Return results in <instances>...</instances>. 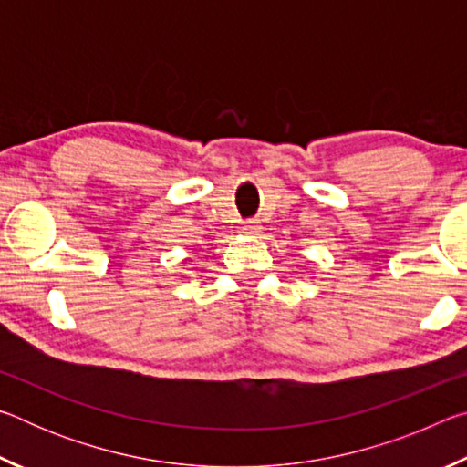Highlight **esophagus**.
<instances>
[{
	"label": "esophagus",
	"mask_w": 467,
	"mask_h": 467,
	"mask_svg": "<svg viewBox=\"0 0 467 467\" xmlns=\"http://www.w3.org/2000/svg\"><path fill=\"white\" fill-rule=\"evenodd\" d=\"M243 233L244 234H259V233H262V224H259L257 220H247V223H244V226H243Z\"/></svg>",
	"instance_id": "obj_1"
}]
</instances>
